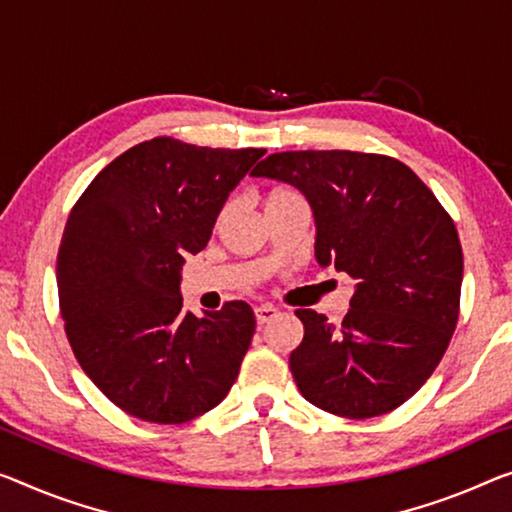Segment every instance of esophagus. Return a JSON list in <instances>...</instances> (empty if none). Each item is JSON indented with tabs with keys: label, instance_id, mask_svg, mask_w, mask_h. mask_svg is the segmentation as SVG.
<instances>
[{
	"label": "esophagus",
	"instance_id": "34e87169",
	"mask_svg": "<svg viewBox=\"0 0 512 512\" xmlns=\"http://www.w3.org/2000/svg\"><path fill=\"white\" fill-rule=\"evenodd\" d=\"M254 313H256V320H258V325H265V322H270L274 316H277L279 311L274 309L272 304H261V306H256Z\"/></svg>",
	"mask_w": 512,
	"mask_h": 512
}]
</instances>
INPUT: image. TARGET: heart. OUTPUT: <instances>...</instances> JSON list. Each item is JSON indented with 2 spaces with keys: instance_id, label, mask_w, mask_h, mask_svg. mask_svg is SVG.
<instances>
[{
  "instance_id": "heart-1",
  "label": "heart",
  "mask_w": 512,
  "mask_h": 512,
  "mask_svg": "<svg viewBox=\"0 0 512 512\" xmlns=\"http://www.w3.org/2000/svg\"><path fill=\"white\" fill-rule=\"evenodd\" d=\"M288 196H297L295 192L290 190H274L270 196H267L265 203H272V201H281V199H288Z\"/></svg>"
}]
</instances>
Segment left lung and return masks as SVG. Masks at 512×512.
I'll use <instances>...</instances> for the list:
<instances>
[{
    "label": "left lung",
    "mask_w": 512,
    "mask_h": 512,
    "mask_svg": "<svg viewBox=\"0 0 512 512\" xmlns=\"http://www.w3.org/2000/svg\"><path fill=\"white\" fill-rule=\"evenodd\" d=\"M251 176L297 187L313 210L318 265L357 279L338 325L295 311L304 325L288 359L297 389L348 419L396 410L435 371L458 322L462 247L453 219L387 155L274 153Z\"/></svg>",
    "instance_id": "obj_1"
}]
</instances>
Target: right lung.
Returning a JSON list of instances; mask_svg holds the SVG:
<instances>
[{
  "label": "right lung",
  "instance_id": "1",
  "mask_svg": "<svg viewBox=\"0 0 512 512\" xmlns=\"http://www.w3.org/2000/svg\"><path fill=\"white\" fill-rule=\"evenodd\" d=\"M263 155L157 137L109 162L70 212L57 256L61 318L82 371L123 412L185 423L231 391L254 311L226 302L194 316L180 272Z\"/></svg>",
  "mask_w": 512,
  "mask_h": 512
}]
</instances>
